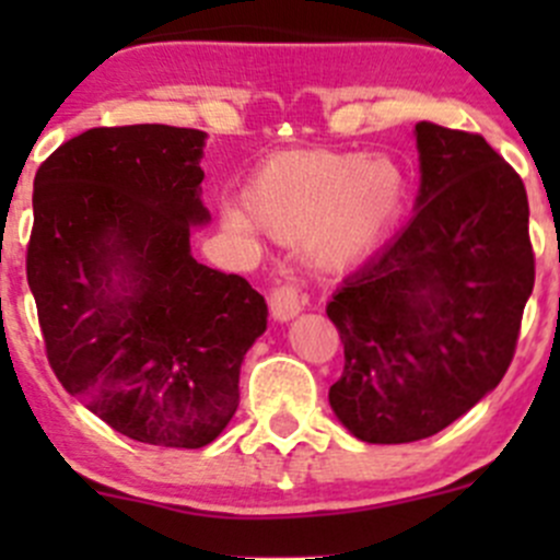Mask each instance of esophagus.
I'll return each mask as SVG.
<instances>
[{"label": "esophagus", "instance_id": "esophagus-1", "mask_svg": "<svg viewBox=\"0 0 560 560\" xmlns=\"http://www.w3.org/2000/svg\"><path fill=\"white\" fill-rule=\"evenodd\" d=\"M303 306H306V298L298 290V284H290V281H287V284H279L270 292V314L279 322L298 316L303 312Z\"/></svg>", "mask_w": 560, "mask_h": 560}]
</instances>
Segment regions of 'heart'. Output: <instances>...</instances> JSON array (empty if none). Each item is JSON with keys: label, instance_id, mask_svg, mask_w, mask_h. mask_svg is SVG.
Masks as SVG:
<instances>
[{"label": "heart", "instance_id": "obj_1", "mask_svg": "<svg viewBox=\"0 0 560 560\" xmlns=\"http://www.w3.org/2000/svg\"><path fill=\"white\" fill-rule=\"evenodd\" d=\"M406 195L404 171L369 151H290L265 162L246 186L248 219L279 241H303L319 268H347L393 228ZM244 213L228 224L246 233Z\"/></svg>", "mask_w": 560, "mask_h": 560}]
</instances>
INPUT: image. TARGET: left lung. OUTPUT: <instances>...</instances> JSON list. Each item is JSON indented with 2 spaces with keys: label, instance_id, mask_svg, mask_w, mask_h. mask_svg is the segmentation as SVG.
Instances as JSON below:
<instances>
[{
  "label": "left lung",
  "instance_id": "left-lung-1",
  "mask_svg": "<svg viewBox=\"0 0 560 560\" xmlns=\"http://www.w3.org/2000/svg\"><path fill=\"white\" fill-rule=\"evenodd\" d=\"M415 135V219L327 303L343 343L330 406L369 444L433 436L499 385L534 290L521 175L482 135L431 121Z\"/></svg>",
  "mask_w": 560,
  "mask_h": 560
}]
</instances>
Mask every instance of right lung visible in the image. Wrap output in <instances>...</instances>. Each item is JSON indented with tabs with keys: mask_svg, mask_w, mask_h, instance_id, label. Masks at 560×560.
<instances>
[{
	"mask_svg": "<svg viewBox=\"0 0 560 560\" xmlns=\"http://www.w3.org/2000/svg\"><path fill=\"white\" fill-rule=\"evenodd\" d=\"M206 132L94 127L35 175L26 279L56 380L113 431L200 450L238 409L244 354L268 325L244 276L197 262Z\"/></svg>",
	"mask_w": 560,
	"mask_h": 560,
	"instance_id": "right-lung-1",
	"label": "right lung"
}]
</instances>
